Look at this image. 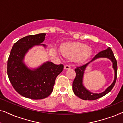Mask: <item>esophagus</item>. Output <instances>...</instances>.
<instances>
[{
    "mask_svg": "<svg viewBox=\"0 0 123 123\" xmlns=\"http://www.w3.org/2000/svg\"><path fill=\"white\" fill-rule=\"evenodd\" d=\"M71 68V66H70V65H65V67H64V68L65 70H68V69H70V68Z\"/></svg>",
    "mask_w": 123,
    "mask_h": 123,
    "instance_id": "obj_1",
    "label": "esophagus"
}]
</instances>
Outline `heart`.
Instances as JSON below:
<instances>
[{"label":"heart","instance_id":"1","mask_svg":"<svg viewBox=\"0 0 123 123\" xmlns=\"http://www.w3.org/2000/svg\"><path fill=\"white\" fill-rule=\"evenodd\" d=\"M61 52L67 58L74 59L78 62H83L92 55L91 48L78 42L65 43L61 46Z\"/></svg>","mask_w":123,"mask_h":123}]
</instances>
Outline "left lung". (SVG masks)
<instances>
[{
	"label": "left lung",
	"mask_w": 123,
	"mask_h": 123,
	"mask_svg": "<svg viewBox=\"0 0 123 123\" xmlns=\"http://www.w3.org/2000/svg\"><path fill=\"white\" fill-rule=\"evenodd\" d=\"M99 58H107L112 61L113 67L115 71V77H114V81L110 86H109L102 93L97 94V93H93L91 92L84 87L82 84V79L85 69L87 65L93 60ZM75 71L76 72V75L73 83V91L74 94L78 97H79L80 98L84 99V100H95V99H98L99 98L104 96L105 95L107 94L108 93H109L112 90L113 87L115 86L116 80H117V62L115 57H114V53L111 50V48L109 47L107 49L102 50V51L97 54L89 63L83 65L82 66L77 67V68L75 69Z\"/></svg>",
	"instance_id": "obj_1"
}]
</instances>
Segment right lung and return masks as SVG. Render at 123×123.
Returning <instances> with one entry per match:
<instances>
[{"label": "right lung", "instance_id": "add662e5", "mask_svg": "<svg viewBox=\"0 0 123 123\" xmlns=\"http://www.w3.org/2000/svg\"><path fill=\"white\" fill-rule=\"evenodd\" d=\"M46 34L26 36L14 44L8 60L7 74L13 87L21 96L32 99H44L51 94L55 79L63 71L62 64L47 61L34 70L23 62L27 52L36 45L42 44Z\"/></svg>", "mask_w": 123, "mask_h": 123}]
</instances>
